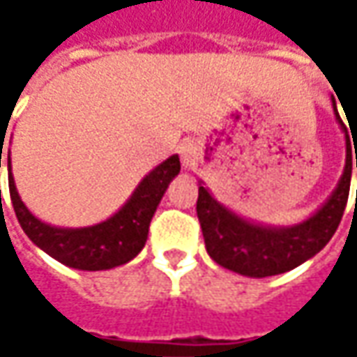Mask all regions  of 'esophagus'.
I'll return each instance as SVG.
<instances>
[{"label": "esophagus", "instance_id": "esophagus-1", "mask_svg": "<svg viewBox=\"0 0 357 357\" xmlns=\"http://www.w3.org/2000/svg\"><path fill=\"white\" fill-rule=\"evenodd\" d=\"M178 155H181V160H183L185 169H195L199 165V146L190 139H185L183 143L178 144Z\"/></svg>", "mask_w": 357, "mask_h": 357}]
</instances>
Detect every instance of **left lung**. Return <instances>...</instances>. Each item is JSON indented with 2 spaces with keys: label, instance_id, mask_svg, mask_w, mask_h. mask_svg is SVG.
<instances>
[{
  "label": "left lung",
  "instance_id": "left-lung-1",
  "mask_svg": "<svg viewBox=\"0 0 357 357\" xmlns=\"http://www.w3.org/2000/svg\"><path fill=\"white\" fill-rule=\"evenodd\" d=\"M337 123L346 132V167L340 183L322 206L294 227H264L250 222L225 204H220L208 192L206 186H199L197 214H199L206 252L216 264L238 272L250 278H266L288 272L310 260L322 250L334 236L350 195L351 167H357V149H351L350 135L344 127L334 101ZM354 141V135H351ZM354 153H351V151ZM356 157L354 158L353 155ZM357 204V192H356Z\"/></svg>",
  "mask_w": 357,
  "mask_h": 357
}]
</instances>
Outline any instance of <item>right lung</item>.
Listing matches in <instances>:
<instances>
[{"label": "right lung", "mask_w": 357, "mask_h": 357, "mask_svg": "<svg viewBox=\"0 0 357 357\" xmlns=\"http://www.w3.org/2000/svg\"><path fill=\"white\" fill-rule=\"evenodd\" d=\"M3 139L6 137L1 135L0 167ZM7 171H9V197L13 202V211L29 240L65 266L95 272V270H109L127 264L143 250L149 236L151 218L157 211L165 190L169 188V183L181 172V160L178 155H172L165 162H160L139 183L130 199L111 218L99 225L83 228L51 227L35 218L20 199V192L15 188V181L11 174L9 157H7Z\"/></svg>", "instance_id": "right-lung-1"}]
</instances>
